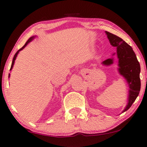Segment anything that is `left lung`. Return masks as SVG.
I'll return each instance as SVG.
<instances>
[{"label":"left lung","mask_w":147,"mask_h":147,"mask_svg":"<svg viewBox=\"0 0 147 147\" xmlns=\"http://www.w3.org/2000/svg\"><path fill=\"white\" fill-rule=\"evenodd\" d=\"M107 38L112 47H116V55L118 59V73L125 79L129 86L128 103L123 112L130 108L138 96L140 90V66L132 48L117 35L105 31ZM115 53L113 54L114 55ZM114 63V58H109L102 62L103 66H110Z\"/></svg>","instance_id":"obj_1"}]
</instances>
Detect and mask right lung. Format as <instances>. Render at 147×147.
<instances>
[{
  "label": "right lung",
  "mask_w": 147,
  "mask_h": 147,
  "mask_svg": "<svg viewBox=\"0 0 147 147\" xmlns=\"http://www.w3.org/2000/svg\"><path fill=\"white\" fill-rule=\"evenodd\" d=\"M35 37H36V36H32V37H31V38H30L29 39V40H27V42H26V43H25V45H24V46H23V47H22V48H21L20 49H19V50L17 51V52H16V53L15 54V55H14V57H13V60H12V63H11V68H10V70H12V68H13V66L14 62H15V60H16V57H17V55H18V54L19 53V52H20V51H22L23 49H24V48L26 47V46L29 43V42H31V41H32V40H33V39H34V38H35ZM9 77H10V74H9Z\"/></svg>",
  "instance_id": "1"
}]
</instances>
